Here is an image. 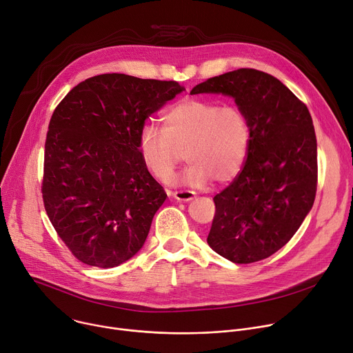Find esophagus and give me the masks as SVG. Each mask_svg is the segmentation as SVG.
<instances>
[{
    "label": "esophagus",
    "instance_id": "1",
    "mask_svg": "<svg viewBox=\"0 0 353 353\" xmlns=\"http://www.w3.org/2000/svg\"><path fill=\"white\" fill-rule=\"evenodd\" d=\"M173 197L179 201H190V200H193L196 197V193H194V191H190V190H179V191H174Z\"/></svg>",
    "mask_w": 353,
    "mask_h": 353
}]
</instances>
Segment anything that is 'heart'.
I'll use <instances>...</instances> for the list:
<instances>
[{
	"label": "heart",
	"instance_id": "heart-1",
	"mask_svg": "<svg viewBox=\"0 0 353 353\" xmlns=\"http://www.w3.org/2000/svg\"><path fill=\"white\" fill-rule=\"evenodd\" d=\"M249 141V122L239 107L187 99L165 112L162 130L143 128L138 152L146 170L159 181L170 179L185 152L190 165L181 180L203 187L210 180L231 181L245 163Z\"/></svg>",
	"mask_w": 353,
	"mask_h": 353
}]
</instances>
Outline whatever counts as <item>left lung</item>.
Masks as SVG:
<instances>
[{
	"label": "left lung",
	"mask_w": 353,
	"mask_h": 353,
	"mask_svg": "<svg viewBox=\"0 0 353 353\" xmlns=\"http://www.w3.org/2000/svg\"><path fill=\"white\" fill-rule=\"evenodd\" d=\"M222 92L245 112L250 141L243 168L214 197L207 238L239 265L263 261L297 232L316 193V138L307 105L280 80L238 69L207 79L191 94Z\"/></svg>",
	"instance_id": "1"
}]
</instances>
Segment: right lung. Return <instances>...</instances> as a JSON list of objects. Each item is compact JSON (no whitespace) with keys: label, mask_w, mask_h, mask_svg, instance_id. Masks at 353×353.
Masks as SVG:
<instances>
[{"label":"right lung","mask_w":353,"mask_h":353,"mask_svg":"<svg viewBox=\"0 0 353 353\" xmlns=\"http://www.w3.org/2000/svg\"><path fill=\"white\" fill-rule=\"evenodd\" d=\"M183 90L177 81L100 74L79 83L54 108L43 205L84 265L115 268L143 246L168 194L142 163L139 135L146 118Z\"/></svg>","instance_id":"right-lung-1"}]
</instances>
